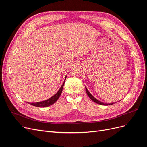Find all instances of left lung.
<instances>
[{"label": "left lung", "instance_id": "1", "mask_svg": "<svg viewBox=\"0 0 147 147\" xmlns=\"http://www.w3.org/2000/svg\"><path fill=\"white\" fill-rule=\"evenodd\" d=\"M85 88H86V93H87V94H88V96H89V97H90V98L93 101V102H96V103H97V104H100V105H112V104H115V103H110V104H105V103H104V102H100V101H99V100H98L97 99H96L95 97L93 96L91 93L88 91V89L85 87Z\"/></svg>", "mask_w": 147, "mask_h": 147}]
</instances>
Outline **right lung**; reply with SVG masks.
<instances>
[{
	"label": "right lung",
	"mask_w": 147,
	"mask_h": 147,
	"mask_svg": "<svg viewBox=\"0 0 147 147\" xmlns=\"http://www.w3.org/2000/svg\"><path fill=\"white\" fill-rule=\"evenodd\" d=\"M67 76H65V80H64V82L62 84V86H61L60 89L59 90V91H57L56 94L53 96L51 97H50V99H48L47 100H45L44 101H42V102H35V103H29L30 105L35 106V107H48L50 106L52 104H53L57 100V99H59V97H60L61 93H62V91H63V88L64 86V84L65 81V79H66Z\"/></svg>",
	"instance_id": "obj_1"
}]
</instances>
